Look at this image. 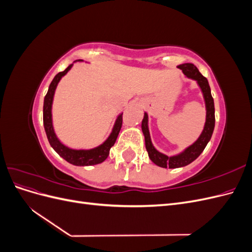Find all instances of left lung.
Wrapping results in <instances>:
<instances>
[{"label":"left lung","instance_id":"8db88e82","mask_svg":"<svg viewBox=\"0 0 252 252\" xmlns=\"http://www.w3.org/2000/svg\"><path fill=\"white\" fill-rule=\"evenodd\" d=\"M178 68H180L183 71L186 78L194 80L201 88L206 107V121L202 133L192 145H190V146L185 148L178 155L168 157L157 150L154 144H152L148 128V114L147 112L144 113V118L142 121V131L145 138V146H146V150L151 161L156 165L163 167V168H167V167H169V168H179V167H184L190 163H192L202 154L205 147L207 146L213 133L216 123L215 102H213V97L211 95V90L207 79L203 77L202 73L193 64H181L178 66Z\"/></svg>","mask_w":252,"mask_h":252}]
</instances>
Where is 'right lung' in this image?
I'll use <instances>...</instances> for the list:
<instances>
[{
    "mask_svg": "<svg viewBox=\"0 0 252 252\" xmlns=\"http://www.w3.org/2000/svg\"><path fill=\"white\" fill-rule=\"evenodd\" d=\"M78 62V61H75ZM80 62V60H79ZM82 62V61H81ZM73 64L68 66L66 69L62 72H59L55 78H53L52 82L50 83L49 88L46 95L44 97V106H43V123L45 132H46L48 142L50 146L56 150L57 154L62 157L68 163H70L75 166H91L96 165L104 162L107 157L109 156L110 148L113 146L114 143L117 141V138L119 135V132L122 127V122H123V113H120L114 125L112 128V131L109 134V136L104 143H102L98 146L91 148V149H72L70 147L66 146L62 142H61L55 132L52 125V102H53V95H55V91L57 89V86L59 82L61 81L64 75L71 69Z\"/></svg>",
    "mask_w": 252,
    "mask_h": 252,
    "instance_id": "1",
    "label": "right lung"
}]
</instances>
